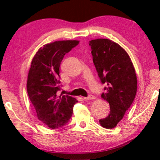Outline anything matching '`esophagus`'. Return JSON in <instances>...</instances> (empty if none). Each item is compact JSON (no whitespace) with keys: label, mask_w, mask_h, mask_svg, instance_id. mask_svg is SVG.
Listing matches in <instances>:
<instances>
[{"label":"esophagus","mask_w":160,"mask_h":160,"mask_svg":"<svg viewBox=\"0 0 160 160\" xmlns=\"http://www.w3.org/2000/svg\"><path fill=\"white\" fill-rule=\"evenodd\" d=\"M94 98H95V97L93 96L92 95H89V96H88V97H84V98H83L84 100H86V101L92 100V99H94Z\"/></svg>","instance_id":"34e87169"}]
</instances>
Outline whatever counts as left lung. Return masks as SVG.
<instances>
[{"mask_svg":"<svg viewBox=\"0 0 160 160\" xmlns=\"http://www.w3.org/2000/svg\"><path fill=\"white\" fill-rule=\"evenodd\" d=\"M92 60L105 92L102 98L110 104V113L99 120L102 127L113 128L123 118L137 92V77L129 56L118 43L109 39L89 41Z\"/></svg>","mask_w":160,"mask_h":160,"instance_id":"obj_1","label":"left lung"}]
</instances>
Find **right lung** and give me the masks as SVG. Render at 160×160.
Returning a JSON list of instances; mask_svg holds the SVG:
<instances>
[{"label": "right lung", "mask_w": 160, "mask_h": 160, "mask_svg": "<svg viewBox=\"0 0 160 160\" xmlns=\"http://www.w3.org/2000/svg\"><path fill=\"white\" fill-rule=\"evenodd\" d=\"M78 40H59L40 47L33 58L27 80L29 99L39 120L51 128L68 122L78 102L69 95H57L61 89L59 67L66 53L78 45Z\"/></svg>", "instance_id": "obj_1"}]
</instances>
